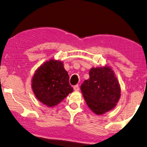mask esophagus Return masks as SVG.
Returning <instances> with one entry per match:
<instances>
[{
  "label": "esophagus",
  "mask_w": 147,
  "mask_h": 147,
  "mask_svg": "<svg viewBox=\"0 0 147 147\" xmlns=\"http://www.w3.org/2000/svg\"><path fill=\"white\" fill-rule=\"evenodd\" d=\"M73 89L74 91H78L79 90V86L78 85H76L73 87Z\"/></svg>",
  "instance_id": "obj_1"
}]
</instances>
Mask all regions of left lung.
Returning <instances> with one entry per match:
<instances>
[{
	"label": "left lung",
	"mask_w": 147,
	"mask_h": 147,
	"mask_svg": "<svg viewBox=\"0 0 147 147\" xmlns=\"http://www.w3.org/2000/svg\"><path fill=\"white\" fill-rule=\"evenodd\" d=\"M90 78L80 89L88 107L95 115H101L115 108L121 95L120 86L115 72L109 66L92 67Z\"/></svg>",
	"instance_id": "8db88e82"
}]
</instances>
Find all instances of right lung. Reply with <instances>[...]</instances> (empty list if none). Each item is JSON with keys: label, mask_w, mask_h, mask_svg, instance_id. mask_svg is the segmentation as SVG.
<instances>
[{"label": "right lung", "mask_w": 147, "mask_h": 147, "mask_svg": "<svg viewBox=\"0 0 147 147\" xmlns=\"http://www.w3.org/2000/svg\"><path fill=\"white\" fill-rule=\"evenodd\" d=\"M63 62L51 59L34 72L31 80L32 90L39 101L52 107L61 103L73 92Z\"/></svg>", "instance_id": "1"}]
</instances>
